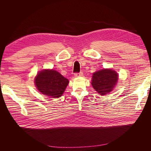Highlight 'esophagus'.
Returning a JSON list of instances; mask_svg holds the SVG:
<instances>
[{
  "label": "esophagus",
  "instance_id": "34e87169",
  "mask_svg": "<svg viewBox=\"0 0 151 151\" xmlns=\"http://www.w3.org/2000/svg\"><path fill=\"white\" fill-rule=\"evenodd\" d=\"M74 75L76 77H80V76H82L83 75V72H77V73H75Z\"/></svg>",
  "mask_w": 151,
  "mask_h": 151
}]
</instances>
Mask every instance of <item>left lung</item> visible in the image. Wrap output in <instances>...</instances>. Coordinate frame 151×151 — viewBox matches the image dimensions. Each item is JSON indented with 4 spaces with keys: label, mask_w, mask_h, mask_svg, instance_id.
Instances as JSON below:
<instances>
[{
    "label": "left lung",
    "mask_w": 151,
    "mask_h": 151,
    "mask_svg": "<svg viewBox=\"0 0 151 151\" xmlns=\"http://www.w3.org/2000/svg\"><path fill=\"white\" fill-rule=\"evenodd\" d=\"M117 81L118 74L115 71L103 69L94 73L91 84L97 93L104 95L111 92Z\"/></svg>",
    "instance_id": "obj_1"
}]
</instances>
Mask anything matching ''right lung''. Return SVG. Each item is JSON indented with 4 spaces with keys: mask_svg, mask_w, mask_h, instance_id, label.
Segmentation results:
<instances>
[{
    "mask_svg": "<svg viewBox=\"0 0 151 151\" xmlns=\"http://www.w3.org/2000/svg\"><path fill=\"white\" fill-rule=\"evenodd\" d=\"M35 85L40 92L50 98H59L68 84V80L53 70L39 72L35 79Z\"/></svg>",
    "mask_w": 151,
    "mask_h": 151,
    "instance_id": "1",
    "label": "right lung"
}]
</instances>
